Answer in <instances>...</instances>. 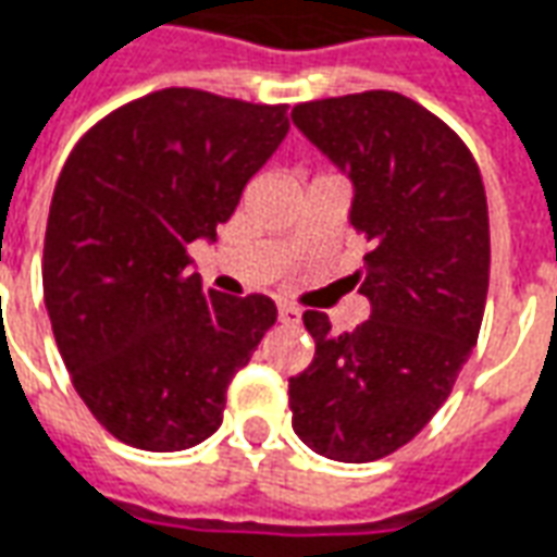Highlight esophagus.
Here are the masks:
<instances>
[{
  "label": "esophagus",
  "mask_w": 557,
  "mask_h": 557,
  "mask_svg": "<svg viewBox=\"0 0 557 557\" xmlns=\"http://www.w3.org/2000/svg\"><path fill=\"white\" fill-rule=\"evenodd\" d=\"M300 309L297 306H290V302H278V321L287 324V327H294V324H300Z\"/></svg>",
  "instance_id": "esophagus-1"
}]
</instances>
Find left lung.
<instances>
[{
  "instance_id": "obj_1",
  "label": "left lung",
  "mask_w": 557,
  "mask_h": 557,
  "mask_svg": "<svg viewBox=\"0 0 557 557\" xmlns=\"http://www.w3.org/2000/svg\"><path fill=\"white\" fill-rule=\"evenodd\" d=\"M306 139L351 182L348 224L370 242L355 285L370 318L336 333L306 312L315 358L290 379L294 433L343 463L379 461L446 403L488 294V202L473 154L436 114L391 90L302 102Z\"/></svg>"
}]
</instances>
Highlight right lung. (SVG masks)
<instances>
[{
    "mask_svg": "<svg viewBox=\"0 0 557 557\" xmlns=\"http://www.w3.org/2000/svg\"><path fill=\"white\" fill-rule=\"evenodd\" d=\"M285 136L287 106L169 87L111 111L69 154L45 233V306L81 400L126 446L209 440L275 324L263 294L206 290L187 245L218 239Z\"/></svg>",
    "mask_w": 557,
    "mask_h": 557,
    "instance_id": "add662e5",
    "label": "right lung"
}]
</instances>
